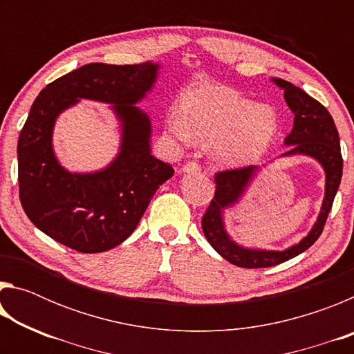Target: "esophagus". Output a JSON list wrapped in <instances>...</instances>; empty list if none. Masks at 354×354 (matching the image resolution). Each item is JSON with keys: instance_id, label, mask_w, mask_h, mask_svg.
<instances>
[{"instance_id": "esophagus-1", "label": "esophagus", "mask_w": 354, "mask_h": 354, "mask_svg": "<svg viewBox=\"0 0 354 354\" xmlns=\"http://www.w3.org/2000/svg\"><path fill=\"white\" fill-rule=\"evenodd\" d=\"M198 170H200V164L194 162V160H190V162L183 165L181 173H194V171H198Z\"/></svg>"}]
</instances>
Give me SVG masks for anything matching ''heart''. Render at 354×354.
<instances>
[{
    "label": "heart",
    "instance_id": "obj_1",
    "mask_svg": "<svg viewBox=\"0 0 354 354\" xmlns=\"http://www.w3.org/2000/svg\"><path fill=\"white\" fill-rule=\"evenodd\" d=\"M279 129L278 113L232 88L203 84L183 97L181 115L167 118V133L181 143H214V158L226 167L259 160Z\"/></svg>",
    "mask_w": 354,
    "mask_h": 354
}]
</instances>
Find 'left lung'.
<instances>
[{
  "instance_id": "1",
  "label": "left lung",
  "mask_w": 354,
  "mask_h": 354,
  "mask_svg": "<svg viewBox=\"0 0 354 354\" xmlns=\"http://www.w3.org/2000/svg\"><path fill=\"white\" fill-rule=\"evenodd\" d=\"M278 87L284 91V100L293 112V128L286 137L284 143L289 148L284 156L304 154L314 158L325 170V198L317 221L309 231V234L293 247L273 251V250H256L245 248L236 243L225 230L223 211L234 206L242 198L245 190L250 187L259 167L250 165L242 169L225 170L215 173V195L209 205L206 214L203 215L201 226L207 242L217 253L225 257L227 262L243 268H263L273 267L281 262H286L292 257L306 251L320 237L323 226L326 223L328 214L333 207L334 196L337 194L340 179H342L344 160L340 153L339 133L335 128L331 113L319 101L279 77L272 80Z\"/></svg>"
}]
</instances>
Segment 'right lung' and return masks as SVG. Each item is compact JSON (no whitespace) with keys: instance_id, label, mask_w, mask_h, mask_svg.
Instances as JSON below:
<instances>
[{"instance_id":"obj_1","label":"right lung","mask_w":354,"mask_h":354,"mask_svg":"<svg viewBox=\"0 0 354 354\" xmlns=\"http://www.w3.org/2000/svg\"><path fill=\"white\" fill-rule=\"evenodd\" d=\"M159 64H87L39 93L19 137L20 201L46 236L80 253L107 251L133 234L156 190L175 170L149 149L151 123L134 106L151 91ZM80 97L112 104L122 124L118 158L95 174L58 164L52 129L58 113Z\"/></svg>"}]
</instances>
